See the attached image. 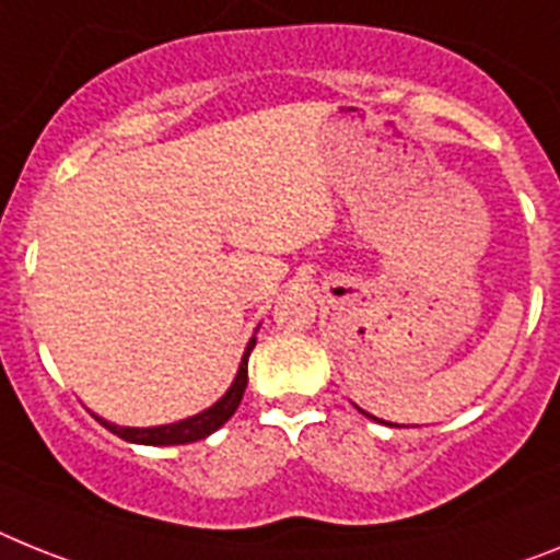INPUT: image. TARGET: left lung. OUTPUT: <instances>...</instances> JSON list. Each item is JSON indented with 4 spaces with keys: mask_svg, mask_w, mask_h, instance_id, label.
<instances>
[{
    "mask_svg": "<svg viewBox=\"0 0 560 560\" xmlns=\"http://www.w3.org/2000/svg\"><path fill=\"white\" fill-rule=\"evenodd\" d=\"M361 412H364V410H361ZM364 416H368V412H364ZM370 418H373V416H370ZM375 421H378V418H375Z\"/></svg>",
    "mask_w": 560,
    "mask_h": 560,
    "instance_id": "1",
    "label": "left lung"
}]
</instances>
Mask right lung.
Segmentation results:
<instances>
[{"mask_svg":"<svg viewBox=\"0 0 560 560\" xmlns=\"http://www.w3.org/2000/svg\"><path fill=\"white\" fill-rule=\"evenodd\" d=\"M253 347H256V336L250 338V345L244 350L242 364H238V373L230 384V389L224 393L213 407H208L199 416H190L185 421H176V424H162V427H119L110 424L105 418H98L96 421L102 427L113 432V435H119V439L130 441V444H148V447H171V444H190V441H201L208 439L210 432H215L219 427L228 421L233 412L238 410V404H242L244 387H247V359H250Z\"/></svg>","mask_w":560,"mask_h":560,"instance_id":"right-lung-1","label":"right lung"}]
</instances>
